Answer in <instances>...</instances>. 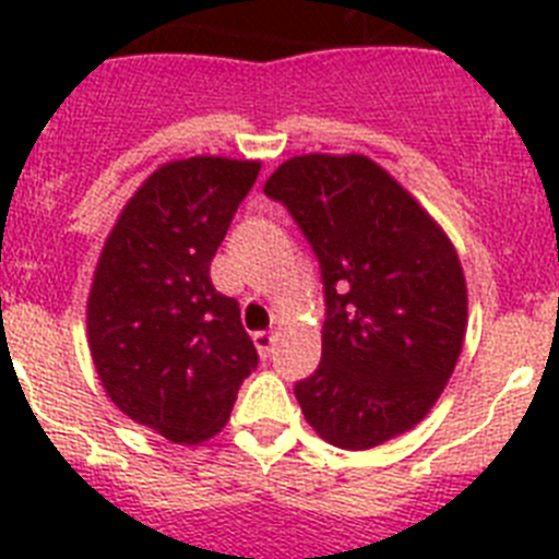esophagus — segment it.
I'll use <instances>...</instances> for the list:
<instances>
[{
  "label": "esophagus",
  "mask_w": 559,
  "mask_h": 559,
  "mask_svg": "<svg viewBox=\"0 0 559 559\" xmlns=\"http://www.w3.org/2000/svg\"><path fill=\"white\" fill-rule=\"evenodd\" d=\"M274 341L276 335L274 333H254V344H257V353L263 355V358H271V353H274Z\"/></svg>",
  "instance_id": "34e87169"
}]
</instances>
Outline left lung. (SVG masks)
Segmentation results:
<instances>
[{
	"mask_svg": "<svg viewBox=\"0 0 559 559\" xmlns=\"http://www.w3.org/2000/svg\"><path fill=\"white\" fill-rule=\"evenodd\" d=\"M263 190L322 265V364L294 389L305 419L344 451L412 431L448 386L467 330L451 237L364 153L294 156Z\"/></svg>",
	"mask_w": 559,
	"mask_h": 559,
	"instance_id": "obj_1",
	"label": "left lung"
}]
</instances>
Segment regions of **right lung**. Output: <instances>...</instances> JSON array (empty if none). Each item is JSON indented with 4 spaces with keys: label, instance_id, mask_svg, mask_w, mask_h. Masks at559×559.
<instances>
[{
    "label": "right lung",
    "instance_id": "right-lung-1",
    "mask_svg": "<svg viewBox=\"0 0 559 559\" xmlns=\"http://www.w3.org/2000/svg\"><path fill=\"white\" fill-rule=\"evenodd\" d=\"M260 162L190 156L153 170L122 206L86 302L97 378L133 423L199 445L229 419L257 349L210 263Z\"/></svg>",
    "mask_w": 559,
    "mask_h": 559
}]
</instances>
